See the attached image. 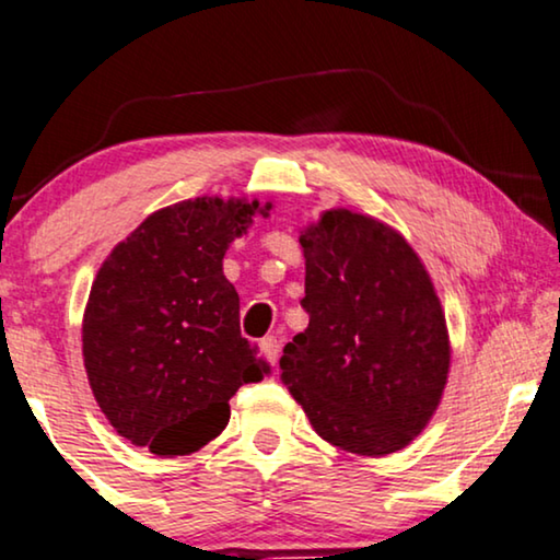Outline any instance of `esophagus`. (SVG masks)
<instances>
[{
    "label": "esophagus",
    "instance_id": "34e87169",
    "mask_svg": "<svg viewBox=\"0 0 560 560\" xmlns=\"http://www.w3.org/2000/svg\"><path fill=\"white\" fill-rule=\"evenodd\" d=\"M258 348H260V353H264L268 361H271L273 366H276V361H279V353H281L279 338H273V335H266V338H260Z\"/></svg>",
    "mask_w": 560,
    "mask_h": 560
}]
</instances>
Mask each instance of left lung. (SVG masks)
<instances>
[{"instance_id": "left-lung-1", "label": "left lung", "mask_w": 560, "mask_h": 560, "mask_svg": "<svg viewBox=\"0 0 560 560\" xmlns=\"http://www.w3.org/2000/svg\"><path fill=\"white\" fill-rule=\"evenodd\" d=\"M307 330L281 378L323 441L355 456L407 448L435 415L451 371L445 310L399 230L325 210L302 230Z\"/></svg>"}]
</instances>
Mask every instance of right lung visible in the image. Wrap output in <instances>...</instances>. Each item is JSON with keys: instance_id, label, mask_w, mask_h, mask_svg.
Returning <instances> with one entry per match:
<instances>
[{"instance_id": "1", "label": "right lung", "mask_w": 560, "mask_h": 560, "mask_svg": "<svg viewBox=\"0 0 560 560\" xmlns=\"http://www.w3.org/2000/svg\"><path fill=\"white\" fill-rule=\"evenodd\" d=\"M273 202L194 197L140 222L104 258L81 323L84 369L117 435L189 456L225 430L230 397L271 366L241 335L222 258Z\"/></svg>"}]
</instances>
